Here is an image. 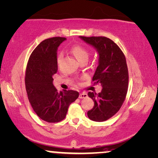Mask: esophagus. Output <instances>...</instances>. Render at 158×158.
<instances>
[{
    "label": "esophagus",
    "mask_w": 158,
    "mask_h": 158,
    "mask_svg": "<svg viewBox=\"0 0 158 158\" xmlns=\"http://www.w3.org/2000/svg\"><path fill=\"white\" fill-rule=\"evenodd\" d=\"M87 97V94L85 93H80V94H79V98L80 99L86 98Z\"/></svg>",
    "instance_id": "34e87169"
}]
</instances>
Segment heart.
Returning <instances> with one entry per match:
<instances>
[{
	"mask_svg": "<svg viewBox=\"0 0 158 158\" xmlns=\"http://www.w3.org/2000/svg\"><path fill=\"white\" fill-rule=\"evenodd\" d=\"M71 52L72 54H73L75 57L76 58V59L78 60V61H81V60H83V59H87L89 56V52L85 48H84L83 47L80 45H76L73 46L71 48ZM63 57L62 54H59V56H58L57 58V64H59L60 60H61Z\"/></svg>",
	"mask_w": 158,
	"mask_h": 158,
	"instance_id": "obj_1",
	"label": "heart"
}]
</instances>
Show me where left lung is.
<instances>
[{"label": "left lung", "instance_id": "1", "mask_svg": "<svg viewBox=\"0 0 158 158\" xmlns=\"http://www.w3.org/2000/svg\"><path fill=\"white\" fill-rule=\"evenodd\" d=\"M98 53V65L93 77L94 84L102 87L98 94L89 92L94 106L87 111L89 119L102 122L120 110L127 96L128 73L122 51L110 39L105 37H79Z\"/></svg>", "mask_w": 158, "mask_h": 158}]
</instances>
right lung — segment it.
<instances>
[{
  "label": "right lung",
  "mask_w": 158,
  "mask_h": 158,
  "mask_svg": "<svg viewBox=\"0 0 158 158\" xmlns=\"http://www.w3.org/2000/svg\"><path fill=\"white\" fill-rule=\"evenodd\" d=\"M65 37H52L42 41L29 59L25 74V87L29 101L42 120L56 123L64 120L70 104L78 98V92L58 91L53 84L57 73V50Z\"/></svg>",
  "instance_id": "1"
}]
</instances>
